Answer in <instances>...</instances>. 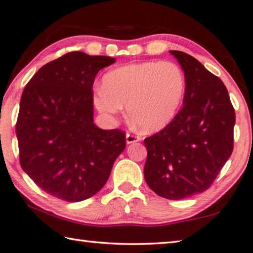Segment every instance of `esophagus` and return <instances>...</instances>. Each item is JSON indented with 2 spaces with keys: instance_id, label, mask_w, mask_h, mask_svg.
Instances as JSON below:
<instances>
[{
  "instance_id": "34e87169",
  "label": "esophagus",
  "mask_w": 253,
  "mask_h": 253,
  "mask_svg": "<svg viewBox=\"0 0 253 253\" xmlns=\"http://www.w3.org/2000/svg\"><path fill=\"white\" fill-rule=\"evenodd\" d=\"M139 140H140V137L139 136L132 135V134H127L126 135V143L127 144H132V143L139 142Z\"/></svg>"
}]
</instances>
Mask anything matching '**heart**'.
<instances>
[{"label": "heart", "instance_id": "1", "mask_svg": "<svg viewBox=\"0 0 253 253\" xmlns=\"http://www.w3.org/2000/svg\"><path fill=\"white\" fill-rule=\"evenodd\" d=\"M186 79L172 61L149 60L127 63L102 77V85L92 92V102L105 118L113 119L126 105L127 115L140 129L160 131L172 123L181 109Z\"/></svg>", "mask_w": 253, "mask_h": 253}]
</instances>
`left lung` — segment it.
<instances>
[{
  "label": "left lung",
  "mask_w": 253,
  "mask_h": 253,
  "mask_svg": "<svg viewBox=\"0 0 253 253\" xmlns=\"http://www.w3.org/2000/svg\"><path fill=\"white\" fill-rule=\"evenodd\" d=\"M186 79L183 108L145 138L144 176L157 195L182 200L211 186L233 151L235 114L228 90L192 55L170 50Z\"/></svg>",
  "instance_id": "left-lung-1"
}]
</instances>
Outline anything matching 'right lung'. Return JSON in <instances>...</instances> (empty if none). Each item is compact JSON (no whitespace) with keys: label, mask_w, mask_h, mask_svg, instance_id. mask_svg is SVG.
Masks as SVG:
<instances>
[{"label":"right lung","mask_w":253,"mask_h":253,"mask_svg":"<svg viewBox=\"0 0 253 253\" xmlns=\"http://www.w3.org/2000/svg\"><path fill=\"white\" fill-rule=\"evenodd\" d=\"M116 62L69 52L40 68L20 101L16 137L21 168L46 193L80 202L99 192L126 147L125 132L93 123L92 84Z\"/></svg>","instance_id":"obj_1"}]
</instances>
